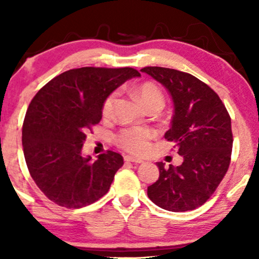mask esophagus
<instances>
[{"mask_svg":"<svg viewBox=\"0 0 259 259\" xmlns=\"http://www.w3.org/2000/svg\"><path fill=\"white\" fill-rule=\"evenodd\" d=\"M124 159H125V162H133V163H142L144 160L141 158H136V157H133V156H125L124 157Z\"/></svg>","mask_w":259,"mask_h":259,"instance_id":"obj_1","label":"esophagus"}]
</instances>
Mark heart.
<instances>
[{
	"label": "heart",
	"mask_w": 259,
	"mask_h": 259,
	"mask_svg": "<svg viewBox=\"0 0 259 259\" xmlns=\"http://www.w3.org/2000/svg\"><path fill=\"white\" fill-rule=\"evenodd\" d=\"M136 95L139 100L145 107L150 106H163L164 99L163 94L157 88L156 85L151 82H145L138 86L136 89ZM115 100H117V92H112L111 95L106 97L105 102L102 105V114L103 117H109L112 114L113 108H114ZM154 133L150 127L142 126H132L125 127L120 130L117 136V142L121 147L130 151L133 153H144L148 148V141L153 138Z\"/></svg>",
	"instance_id": "obj_1"
}]
</instances>
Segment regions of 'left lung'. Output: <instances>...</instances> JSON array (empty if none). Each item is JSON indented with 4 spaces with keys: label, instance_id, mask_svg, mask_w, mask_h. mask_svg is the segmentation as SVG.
<instances>
[{
    "label": "left lung",
    "instance_id": "1",
    "mask_svg": "<svg viewBox=\"0 0 259 259\" xmlns=\"http://www.w3.org/2000/svg\"><path fill=\"white\" fill-rule=\"evenodd\" d=\"M167 89L173 117L164 138L175 142L183 163L157 162L159 178L147 187L154 204L185 212L202 206L215 191L230 164L233 133L230 115L209 86L189 73L162 67L141 69Z\"/></svg>",
    "mask_w": 259,
    "mask_h": 259
}]
</instances>
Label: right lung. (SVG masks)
Segmentation results:
<instances>
[{"instance_id":"1","label":"right lung","mask_w":259,"mask_h":259,"mask_svg":"<svg viewBox=\"0 0 259 259\" xmlns=\"http://www.w3.org/2000/svg\"><path fill=\"white\" fill-rule=\"evenodd\" d=\"M139 76L133 68L70 69L32 99L23 124L25 162L38 189L58 206L81 208L108 192L123 157L108 151L91 160L82 156V145L102 119L106 97Z\"/></svg>"}]
</instances>
